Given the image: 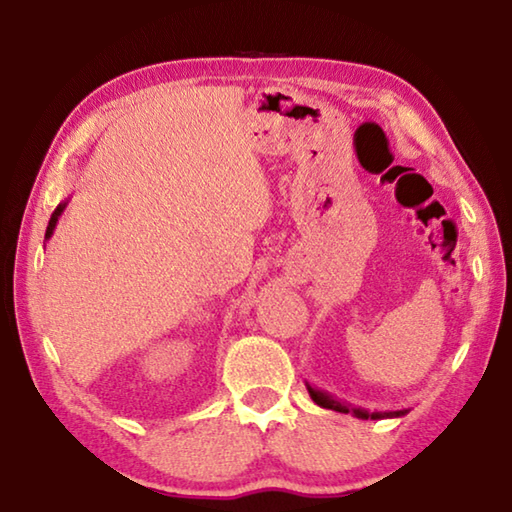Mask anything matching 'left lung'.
Returning a JSON list of instances; mask_svg holds the SVG:
<instances>
[{
	"mask_svg": "<svg viewBox=\"0 0 512 512\" xmlns=\"http://www.w3.org/2000/svg\"><path fill=\"white\" fill-rule=\"evenodd\" d=\"M308 393H310V397H313V402L317 406L337 410V413H355L357 417H362V419H379V417H390V415H393V413H368V410H364V408H348L346 404L335 402L333 397H328L326 393H322V390H315V388H310V386H308ZM395 415H399V413H395Z\"/></svg>",
	"mask_w": 512,
	"mask_h": 512,
	"instance_id": "1",
	"label": "left lung"
}]
</instances>
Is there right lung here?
<instances>
[{"label":"right lung","instance_id":"1","mask_svg":"<svg viewBox=\"0 0 512 512\" xmlns=\"http://www.w3.org/2000/svg\"><path fill=\"white\" fill-rule=\"evenodd\" d=\"M62 210H64V204H59L57 208H55V213H53V217H50V222H48V228H46V239L53 235V228H55V224H57V217L62 215Z\"/></svg>","mask_w":512,"mask_h":512}]
</instances>
